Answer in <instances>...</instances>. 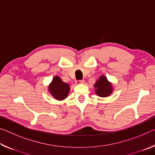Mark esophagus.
Listing matches in <instances>:
<instances>
[{
    "instance_id": "1",
    "label": "esophagus",
    "mask_w": 155,
    "mask_h": 155,
    "mask_svg": "<svg viewBox=\"0 0 155 155\" xmlns=\"http://www.w3.org/2000/svg\"><path fill=\"white\" fill-rule=\"evenodd\" d=\"M84 83V80L81 79V80H78L76 81V83L77 84H81V83Z\"/></svg>"
}]
</instances>
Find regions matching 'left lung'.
Masks as SVG:
<instances>
[{
    "instance_id": "8db88e82",
    "label": "left lung",
    "mask_w": 155,
    "mask_h": 155,
    "mask_svg": "<svg viewBox=\"0 0 155 155\" xmlns=\"http://www.w3.org/2000/svg\"><path fill=\"white\" fill-rule=\"evenodd\" d=\"M94 87L96 88V94L101 97L108 96L112 92V87L111 83L107 81L104 76H101V78L97 81Z\"/></svg>"
}]
</instances>
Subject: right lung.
Returning a JSON list of instances; mask_svg holds the SVG:
<instances>
[{
	"label": "right lung",
	"mask_w": 155,
	"mask_h": 155,
	"mask_svg": "<svg viewBox=\"0 0 155 155\" xmlns=\"http://www.w3.org/2000/svg\"><path fill=\"white\" fill-rule=\"evenodd\" d=\"M49 90L54 98L61 101L68 96L70 87L68 84L63 82L59 77H55L52 79V82L49 86Z\"/></svg>",
	"instance_id": "obj_1"
}]
</instances>
